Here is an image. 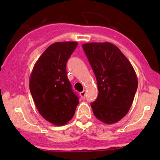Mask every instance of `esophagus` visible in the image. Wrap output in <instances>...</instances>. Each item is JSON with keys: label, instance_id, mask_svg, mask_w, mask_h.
Masks as SVG:
<instances>
[{"label": "esophagus", "instance_id": "obj_1", "mask_svg": "<svg viewBox=\"0 0 160 160\" xmlns=\"http://www.w3.org/2000/svg\"><path fill=\"white\" fill-rule=\"evenodd\" d=\"M80 95H81V98H82V100H84L85 99V96H86V91L84 90V91L81 92Z\"/></svg>", "mask_w": 160, "mask_h": 160}]
</instances>
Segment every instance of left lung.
I'll return each instance as SVG.
<instances>
[{
    "label": "left lung",
    "instance_id": "left-lung-1",
    "mask_svg": "<svg viewBox=\"0 0 160 160\" xmlns=\"http://www.w3.org/2000/svg\"><path fill=\"white\" fill-rule=\"evenodd\" d=\"M83 49L95 73L98 96L91 107L103 123H117L128 113L138 88L132 65L117 46L109 42L86 43Z\"/></svg>",
    "mask_w": 160,
    "mask_h": 160
}]
</instances>
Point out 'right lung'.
Instances as JSON below:
<instances>
[{
  "mask_svg": "<svg viewBox=\"0 0 160 160\" xmlns=\"http://www.w3.org/2000/svg\"><path fill=\"white\" fill-rule=\"evenodd\" d=\"M77 45L74 41L52 43L30 74L29 87L35 105L43 119L56 126L67 124L78 104L66 72L67 61Z\"/></svg>",
  "mask_w": 160,
  "mask_h": 160,
  "instance_id": "obj_1",
  "label": "right lung"
}]
</instances>
